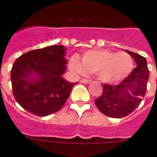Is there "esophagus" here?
<instances>
[{"label":"esophagus","mask_w":157,"mask_h":157,"mask_svg":"<svg viewBox=\"0 0 157 157\" xmlns=\"http://www.w3.org/2000/svg\"><path fill=\"white\" fill-rule=\"evenodd\" d=\"M81 82L84 84H89V83L91 82V80H88V79H82Z\"/></svg>","instance_id":"esophagus-1"}]
</instances>
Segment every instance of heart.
Returning <instances> with one entry per match:
<instances>
[{
    "label": "heart",
    "instance_id": "heart-1",
    "mask_svg": "<svg viewBox=\"0 0 157 157\" xmlns=\"http://www.w3.org/2000/svg\"><path fill=\"white\" fill-rule=\"evenodd\" d=\"M133 67V58L127 52L105 49L88 50L82 54V60L76 55L69 60V67L74 73H96L101 82L106 83L123 80L132 71Z\"/></svg>",
    "mask_w": 157,
    "mask_h": 157
}]
</instances>
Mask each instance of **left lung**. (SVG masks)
<instances>
[{
	"label": "left lung",
	"instance_id": "left-lung-1",
	"mask_svg": "<svg viewBox=\"0 0 157 157\" xmlns=\"http://www.w3.org/2000/svg\"><path fill=\"white\" fill-rule=\"evenodd\" d=\"M125 52L134 58L137 67L120 84H104L102 95L95 100L98 109L112 118L125 117L140 105L145 97L149 80L146 59L135 52Z\"/></svg>",
	"mask_w": 157,
	"mask_h": 157
}]
</instances>
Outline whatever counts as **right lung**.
<instances>
[{
    "label": "right lung",
    "mask_w": 157,
    "mask_h": 157,
    "mask_svg": "<svg viewBox=\"0 0 157 157\" xmlns=\"http://www.w3.org/2000/svg\"><path fill=\"white\" fill-rule=\"evenodd\" d=\"M67 48L55 45L32 50L16 59L11 71L13 95L29 112L46 116L61 109L75 84L67 81Z\"/></svg>",
    "instance_id": "add662e5"
}]
</instances>
